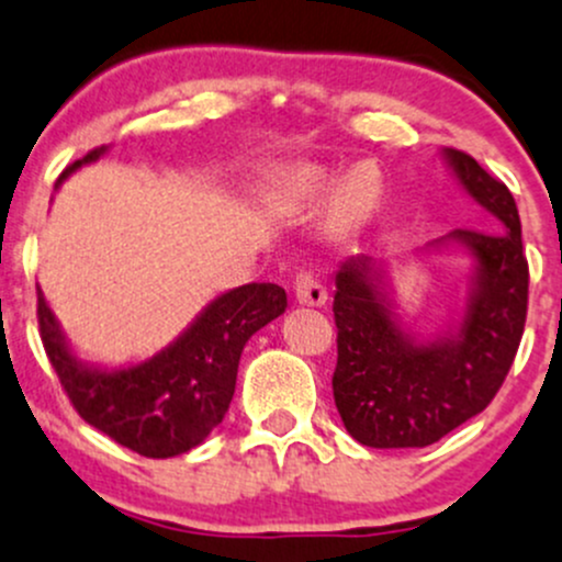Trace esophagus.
Listing matches in <instances>:
<instances>
[{"mask_svg": "<svg viewBox=\"0 0 562 562\" xmlns=\"http://www.w3.org/2000/svg\"><path fill=\"white\" fill-rule=\"evenodd\" d=\"M293 299L301 306H323L328 301V288L323 285L315 271L304 269L293 280Z\"/></svg>", "mask_w": 562, "mask_h": 562, "instance_id": "1", "label": "esophagus"}]
</instances>
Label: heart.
Instances as JSON below:
<instances>
[{
  "mask_svg": "<svg viewBox=\"0 0 562 562\" xmlns=\"http://www.w3.org/2000/svg\"><path fill=\"white\" fill-rule=\"evenodd\" d=\"M336 177L326 172H315V169H304V172H293L285 180V199L293 206L301 204H315L323 202L328 193H334ZM380 199V180H376L374 172L369 169H356L347 182L341 186L339 199H336V206L345 217H363L366 212H371V206Z\"/></svg>",
  "mask_w": 562,
  "mask_h": 562,
  "instance_id": "1",
  "label": "heart"
}]
</instances>
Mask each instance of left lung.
Wrapping results in <instances>:
<instances>
[{
    "label": "left lung",
    "mask_w": 562,
    "mask_h": 562,
    "mask_svg": "<svg viewBox=\"0 0 562 562\" xmlns=\"http://www.w3.org/2000/svg\"><path fill=\"white\" fill-rule=\"evenodd\" d=\"M454 175L498 232L454 228L474 250L476 291L458 334L412 345L390 317L369 263L336 274L334 401L352 439L376 450L428 447L487 409L512 363L528 317V258L509 188L463 150H447Z\"/></svg>",
    "instance_id": "8db88e82"
}]
</instances>
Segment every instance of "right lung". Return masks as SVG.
<instances>
[{
	"label": "right lung",
	"instance_id": "1",
	"mask_svg": "<svg viewBox=\"0 0 562 562\" xmlns=\"http://www.w3.org/2000/svg\"><path fill=\"white\" fill-rule=\"evenodd\" d=\"M104 153L93 147L58 180ZM288 296L280 285L250 282L215 299L196 323L147 363L123 371H91L64 345L37 291V323L45 356L75 412L142 458H175L193 450L223 420L234 398L236 369L247 339L280 317Z\"/></svg>",
	"mask_w": 562,
	"mask_h": 562
}]
</instances>
